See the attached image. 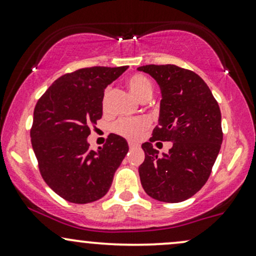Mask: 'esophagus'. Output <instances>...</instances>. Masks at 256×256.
Masks as SVG:
<instances>
[{"label":"esophagus","instance_id":"1","mask_svg":"<svg viewBox=\"0 0 256 256\" xmlns=\"http://www.w3.org/2000/svg\"><path fill=\"white\" fill-rule=\"evenodd\" d=\"M138 144L137 143H134V142H128V148L130 149H134V148H137Z\"/></svg>","mask_w":256,"mask_h":256}]
</instances>
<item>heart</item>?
Masks as SVG:
<instances>
[{"instance_id":"heart-1","label":"heart","mask_w":256,"mask_h":256,"mask_svg":"<svg viewBox=\"0 0 256 256\" xmlns=\"http://www.w3.org/2000/svg\"><path fill=\"white\" fill-rule=\"evenodd\" d=\"M128 87L134 94V96L142 101L143 98H150L152 94V84L150 80L140 74L132 75L128 80ZM107 92L104 95V106L106 104ZM150 126V120L148 118H134V119H119L112 126V130L119 136L128 138L130 140H138Z\"/></svg>"}]
</instances>
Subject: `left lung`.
I'll return each mask as SVG.
<instances>
[{
  "label": "left lung",
  "mask_w": 256,
  "mask_h": 256,
  "mask_svg": "<svg viewBox=\"0 0 256 256\" xmlns=\"http://www.w3.org/2000/svg\"><path fill=\"white\" fill-rule=\"evenodd\" d=\"M161 88L158 125L142 144L146 158L138 168L148 196L164 202H180L206 184L220 152L223 131L216 98L204 80L192 70L166 64L143 66ZM156 140L173 141L162 156L153 149Z\"/></svg>",
  "instance_id": "left-lung-1"
}]
</instances>
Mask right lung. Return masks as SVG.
Wrapping results in <instances>:
<instances>
[{"label": "right lung", "instance_id": "1", "mask_svg": "<svg viewBox=\"0 0 256 256\" xmlns=\"http://www.w3.org/2000/svg\"><path fill=\"white\" fill-rule=\"evenodd\" d=\"M128 66H92L66 74L34 107L30 142L39 172L58 196L87 204L108 192L116 170L128 152V142L110 134L98 152L87 138L102 116L104 88Z\"/></svg>", "mask_w": 256, "mask_h": 256}]
</instances>
